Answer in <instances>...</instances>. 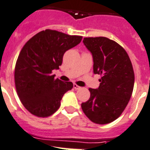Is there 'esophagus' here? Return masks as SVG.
<instances>
[{
  "instance_id": "esophagus-1",
  "label": "esophagus",
  "mask_w": 150,
  "mask_h": 150,
  "mask_svg": "<svg viewBox=\"0 0 150 150\" xmlns=\"http://www.w3.org/2000/svg\"><path fill=\"white\" fill-rule=\"evenodd\" d=\"M74 89H76V90H78V89H81V87L77 85V84H76V83H74Z\"/></svg>"
}]
</instances>
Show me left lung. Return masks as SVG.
I'll list each match as a JSON object with an SVG mask.
<instances>
[{
    "label": "left lung",
    "instance_id": "left-lung-1",
    "mask_svg": "<svg viewBox=\"0 0 150 150\" xmlns=\"http://www.w3.org/2000/svg\"><path fill=\"white\" fill-rule=\"evenodd\" d=\"M83 42L93 55L94 74H99L101 79L98 89H88L91 96L81 103V108L93 123L109 124L121 115L132 95V62L125 48L109 38H84Z\"/></svg>",
    "mask_w": 150,
    "mask_h": 150
}]
</instances>
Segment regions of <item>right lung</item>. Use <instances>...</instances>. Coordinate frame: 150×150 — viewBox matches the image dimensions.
<instances>
[{
  "mask_svg": "<svg viewBox=\"0 0 150 150\" xmlns=\"http://www.w3.org/2000/svg\"><path fill=\"white\" fill-rule=\"evenodd\" d=\"M81 36L68 35L52 30H42L31 38L21 50L15 67V85L24 107L38 117L52 115L73 83L54 78L52 70L62 65L67 50L75 47Z\"/></svg>",
  "mask_w": 150,
  "mask_h": 150,
  "instance_id": "1",
  "label": "right lung"
}]
</instances>
